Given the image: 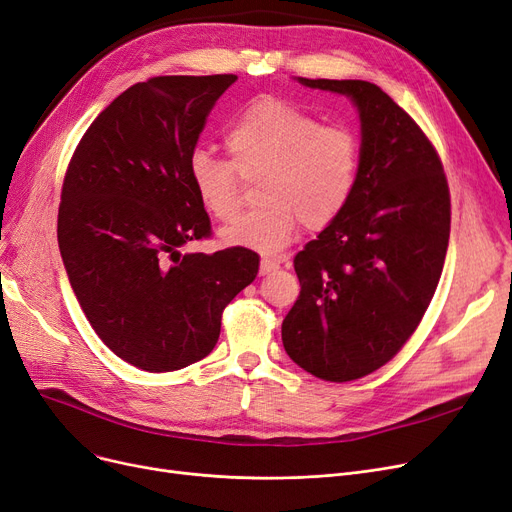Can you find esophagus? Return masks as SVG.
<instances>
[{
	"label": "esophagus",
	"mask_w": 512,
	"mask_h": 512,
	"mask_svg": "<svg viewBox=\"0 0 512 512\" xmlns=\"http://www.w3.org/2000/svg\"><path fill=\"white\" fill-rule=\"evenodd\" d=\"M276 270H280V261H276V259H261V263H259V276H270V274H274Z\"/></svg>",
	"instance_id": "esophagus-1"
}]
</instances>
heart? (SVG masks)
Listing matches in <instances>:
<instances>
[{"label":"heart","mask_w":512,"mask_h":512,"mask_svg":"<svg viewBox=\"0 0 512 512\" xmlns=\"http://www.w3.org/2000/svg\"><path fill=\"white\" fill-rule=\"evenodd\" d=\"M230 160L194 151L187 175L200 204L219 221L240 211L242 181H257V211L221 230V240L276 255L295 238L299 223L318 232L339 219L361 177L363 145L350 126L320 124L287 101H253L225 128Z\"/></svg>","instance_id":"obj_1"}]
</instances>
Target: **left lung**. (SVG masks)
Returning a JSON list of instances; mask_svg holds the SVG:
<instances>
[{
  "label": "left lung",
  "instance_id": "1",
  "mask_svg": "<svg viewBox=\"0 0 512 512\" xmlns=\"http://www.w3.org/2000/svg\"><path fill=\"white\" fill-rule=\"evenodd\" d=\"M297 82L354 103L363 162L346 211L293 259L301 291L282 344L320 380L352 382L386 365L430 306L447 255L449 187L437 149L380 86Z\"/></svg>",
  "mask_w": 512,
  "mask_h": 512
}]
</instances>
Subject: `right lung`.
I'll use <instances>...</instances> for the list:
<instances>
[{
    "label": "right lung",
    "instance_id": "right-lung-1",
    "mask_svg": "<svg viewBox=\"0 0 512 512\" xmlns=\"http://www.w3.org/2000/svg\"><path fill=\"white\" fill-rule=\"evenodd\" d=\"M236 80L160 75L130 86L90 124L63 181L59 249L71 289L103 344L149 373L211 354L225 306L259 270L244 246L179 253L211 236L187 162Z\"/></svg>",
    "mask_w": 512,
    "mask_h": 512
}]
</instances>
